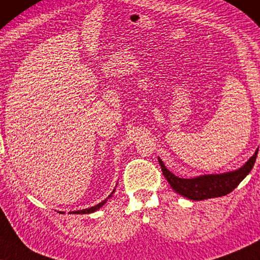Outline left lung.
<instances>
[{
    "instance_id": "left-lung-1",
    "label": "left lung",
    "mask_w": 260,
    "mask_h": 260,
    "mask_svg": "<svg viewBox=\"0 0 260 260\" xmlns=\"http://www.w3.org/2000/svg\"><path fill=\"white\" fill-rule=\"evenodd\" d=\"M257 154L258 149L239 170L225 172V173L220 174L199 175V177L191 179L177 177V175H174L172 172L167 170L166 166L161 161V159L158 158V160L160 166H161L162 174L165 175L171 187L180 196L185 197V198L199 202V200L226 196L230 192H232L251 172L255 162V159H257Z\"/></svg>"
}]
</instances>
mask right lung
<instances>
[{"label": "right lung", "instance_id": "add662e5", "mask_svg": "<svg viewBox=\"0 0 260 260\" xmlns=\"http://www.w3.org/2000/svg\"><path fill=\"white\" fill-rule=\"evenodd\" d=\"M115 192V189L114 191H113L111 194H109L107 198H106L104 202H101V203H99L98 205H95V206H93V207H90V208H86V210H80V211H73V212H69V213H74V214H87V213H93V212H95V211H98L99 208L100 207H102L104 206V205L107 203V200L111 198V197L113 196V193Z\"/></svg>", "mask_w": 260, "mask_h": 260}]
</instances>
